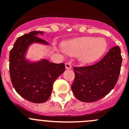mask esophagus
Segmentation results:
<instances>
[{
	"label": "esophagus",
	"mask_w": 129,
	"mask_h": 129,
	"mask_svg": "<svg viewBox=\"0 0 129 129\" xmlns=\"http://www.w3.org/2000/svg\"><path fill=\"white\" fill-rule=\"evenodd\" d=\"M65 67L67 69H71L72 68V65L70 62H67L65 63Z\"/></svg>",
	"instance_id": "obj_1"
}]
</instances>
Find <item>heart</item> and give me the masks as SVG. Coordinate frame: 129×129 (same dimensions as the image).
<instances>
[{"label": "heart", "instance_id": "heart-1", "mask_svg": "<svg viewBox=\"0 0 129 129\" xmlns=\"http://www.w3.org/2000/svg\"><path fill=\"white\" fill-rule=\"evenodd\" d=\"M63 48L70 55H79L83 63L90 64L103 56L107 50V43L101 37H83L66 42Z\"/></svg>", "mask_w": 129, "mask_h": 129}]
</instances>
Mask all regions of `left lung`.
Returning <instances> with one entry per match:
<instances>
[{"instance_id":"left-lung-1","label":"left lung","mask_w":129,"mask_h":129,"mask_svg":"<svg viewBox=\"0 0 129 129\" xmlns=\"http://www.w3.org/2000/svg\"><path fill=\"white\" fill-rule=\"evenodd\" d=\"M121 63L120 48L114 46L96 63L74 67L75 79L71 88L76 98L92 103L107 95L117 83Z\"/></svg>"}]
</instances>
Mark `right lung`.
I'll return each instance as SVG.
<instances>
[{
    "label": "right lung",
    "instance_id": "1",
    "mask_svg": "<svg viewBox=\"0 0 129 129\" xmlns=\"http://www.w3.org/2000/svg\"><path fill=\"white\" fill-rule=\"evenodd\" d=\"M43 31H34L19 37L10 52V74L11 83L18 94L35 103L47 101L51 95L54 81L65 70L64 63H53L43 59L29 63L24 54L33 43L47 44L37 36Z\"/></svg>",
    "mask_w": 129,
    "mask_h": 129
}]
</instances>
